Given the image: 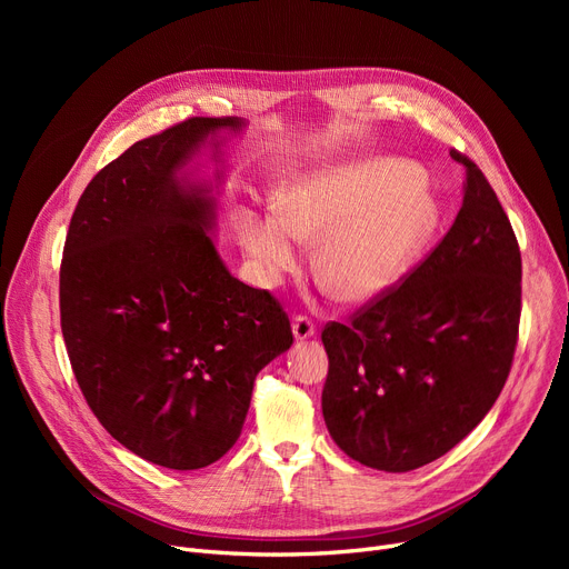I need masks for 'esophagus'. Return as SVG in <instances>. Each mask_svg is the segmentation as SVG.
Wrapping results in <instances>:
<instances>
[{
    "label": "esophagus",
    "mask_w": 569,
    "mask_h": 569,
    "mask_svg": "<svg viewBox=\"0 0 569 569\" xmlns=\"http://www.w3.org/2000/svg\"><path fill=\"white\" fill-rule=\"evenodd\" d=\"M292 335L297 341H307L316 335V325L307 316H295L292 318Z\"/></svg>",
    "instance_id": "esophagus-1"
}]
</instances>
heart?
Wrapping results in <instances>:
<instances>
[{
  "mask_svg": "<svg viewBox=\"0 0 569 569\" xmlns=\"http://www.w3.org/2000/svg\"><path fill=\"white\" fill-rule=\"evenodd\" d=\"M440 223V204L408 161L325 166L279 189L277 209L242 207L237 234L264 286H279L316 242L313 269L348 305L395 290Z\"/></svg>",
  "mask_w": 569,
  "mask_h": 569,
  "instance_id": "heart-1",
  "label": "heart"
}]
</instances>
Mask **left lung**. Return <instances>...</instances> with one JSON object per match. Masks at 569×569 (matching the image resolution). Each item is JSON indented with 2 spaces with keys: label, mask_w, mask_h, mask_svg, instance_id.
<instances>
[{
  "label": "left lung",
  "mask_w": 569,
  "mask_h": 569,
  "mask_svg": "<svg viewBox=\"0 0 569 569\" xmlns=\"http://www.w3.org/2000/svg\"><path fill=\"white\" fill-rule=\"evenodd\" d=\"M463 202L415 272L350 325L325 327L322 417L362 466L408 472L461 442L496 403L521 316V253L510 219L470 159Z\"/></svg>",
  "instance_id": "8db88e82"
}]
</instances>
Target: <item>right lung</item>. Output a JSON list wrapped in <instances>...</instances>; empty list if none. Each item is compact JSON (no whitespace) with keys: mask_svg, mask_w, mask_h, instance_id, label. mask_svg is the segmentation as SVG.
Returning a JSON list of instances; mask_svg holds the SVG:
<instances>
[{"mask_svg":"<svg viewBox=\"0 0 569 569\" xmlns=\"http://www.w3.org/2000/svg\"><path fill=\"white\" fill-rule=\"evenodd\" d=\"M244 129L193 117L138 140L87 184L64 244L59 309L80 390L117 442L172 470L230 450L258 371L292 343L274 297L234 279L214 244Z\"/></svg>","mask_w":569,"mask_h":569,"instance_id":"obj_1","label":"right lung"}]
</instances>
